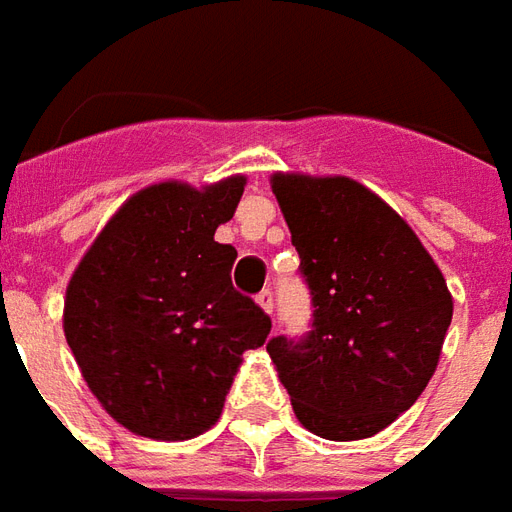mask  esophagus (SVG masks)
Wrapping results in <instances>:
<instances>
[{"label":"esophagus","mask_w":512,"mask_h":512,"mask_svg":"<svg viewBox=\"0 0 512 512\" xmlns=\"http://www.w3.org/2000/svg\"><path fill=\"white\" fill-rule=\"evenodd\" d=\"M256 300H259V306H262L264 311H267V314H273L275 297H273V292H270V289H262V292L256 295Z\"/></svg>","instance_id":"1"}]
</instances>
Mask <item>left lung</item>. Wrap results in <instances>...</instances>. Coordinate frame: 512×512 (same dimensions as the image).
<instances>
[{
    "label": "left lung",
    "instance_id": "left-lung-1",
    "mask_svg": "<svg viewBox=\"0 0 512 512\" xmlns=\"http://www.w3.org/2000/svg\"><path fill=\"white\" fill-rule=\"evenodd\" d=\"M311 295L303 336L267 353L297 419L331 441L369 438L419 400L452 322L447 281L408 223L358 181L273 176Z\"/></svg>",
    "mask_w": 512,
    "mask_h": 512
}]
</instances>
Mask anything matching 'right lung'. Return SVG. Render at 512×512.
Here are the masks:
<instances>
[{"label":"right lung","instance_id":"add662e5","mask_svg":"<svg viewBox=\"0 0 512 512\" xmlns=\"http://www.w3.org/2000/svg\"><path fill=\"white\" fill-rule=\"evenodd\" d=\"M245 179L137 192L104 226L65 295V339L112 419L157 441L201 436L220 419L245 350L273 328L231 284L237 250L215 231Z\"/></svg>","mask_w":512,"mask_h":512}]
</instances>
